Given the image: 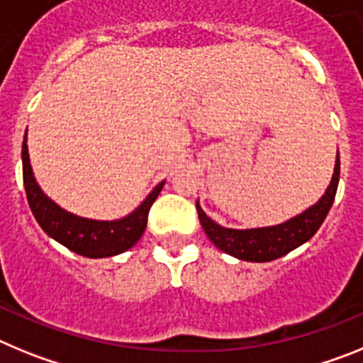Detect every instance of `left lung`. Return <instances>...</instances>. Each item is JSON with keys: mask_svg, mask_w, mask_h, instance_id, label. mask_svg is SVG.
Wrapping results in <instances>:
<instances>
[{"mask_svg": "<svg viewBox=\"0 0 363 363\" xmlns=\"http://www.w3.org/2000/svg\"><path fill=\"white\" fill-rule=\"evenodd\" d=\"M340 179V154H336L335 172L325 194L313 207L280 225L258 227V229H227L211 220L196 201L198 218L207 238L227 255L245 262H271L285 256L314 236L325 220L336 196Z\"/></svg>", "mask_w": 363, "mask_h": 363, "instance_id": "left-lung-1", "label": "left lung"}]
</instances>
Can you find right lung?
<instances>
[{"instance_id":"add662e5","label":"right lung","mask_w":363,"mask_h":363,"mask_svg":"<svg viewBox=\"0 0 363 363\" xmlns=\"http://www.w3.org/2000/svg\"><path fill=\"white\" fill-rule=\"evenodd\" d=\"M21 160H23V185L27 200L40 227L50 238L65 245L76 255L86 256V258H108V256L121 255L130 249L142 238L147 227L150 205L154 203L165 185V182L156 185L149 196L142 201V205L121 220H89V218L76 216L62 209L41 191L32 172L30 160H28L27 134L21 147Z\"/></svg>"}]
</instances>
